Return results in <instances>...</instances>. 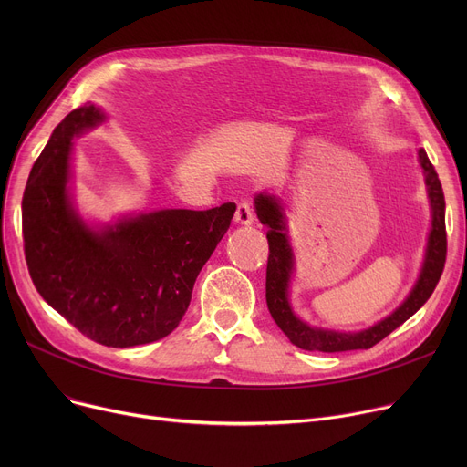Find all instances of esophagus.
Here are the masks:
<instances>
[{"label": "esophagus", "instance_id": "obj_1", "mask_svg": "<svg viewBox=\"0 0 467 467\" xmlns=\"http://www.w3.org/2000/svg\"><path fill=\"white\" fill-rule=\"evenodd\" d=\"M234 221L238 225H252L254 223V210L248 202H240L234 212Z\"/></svg>", "mask_w": 467, "mask_h": 467}]
</instances>
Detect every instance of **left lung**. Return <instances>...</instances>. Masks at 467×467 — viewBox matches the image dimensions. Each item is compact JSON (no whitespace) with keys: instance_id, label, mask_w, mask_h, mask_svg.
<instances>
[{"instance_id":"1","label":"left lung","mask_w":467,"mask_h":467,"mask_svg":"<svg viewBox=\"0 0 467 467\" xmlns=\"http://www.w3.org/2000/svg\"><path fill=\"white\" fill-rule=\"evenodd\" d=\"M419 161L426 176L428 199L431 206V231L428 236L426 257L419 280L410 289L409 297L384 320L369 329L358 333H338L320 327H310L291 310L287 289L293 273V252L285 234V215L275 194L261 192L255 196V212L263 225L268 227V263H266V306L276 326L287 335L293 345L303 350L317 352H347L367 350L375 347L384 337L398 329L419 310L433 293L447 259V231H445V194L439 176L424 150L419 151Z\"/></svg>"}]
</instances>
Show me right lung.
<instances>
[{"instance_id":"obj_1","label":"right lung","mask_w":467,"mask_h":467,"mask_svg":"<svg viewBox=\"0 0 467 467\" xmlns=\"http://www.w3.org/2000/svg\"><path fill=\"white\" fill-rule=\"evenodd\" d=\"M104 119L85 104L55 129L24 189L22 238L39 296L90 340L127 348L180 326L236 204L159 210L90 229L67 192L71 138Z\"/></svg>"}]
</instances>
